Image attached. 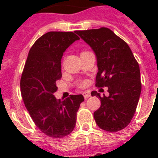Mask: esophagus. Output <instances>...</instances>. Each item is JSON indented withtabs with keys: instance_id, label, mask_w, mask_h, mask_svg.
Segmentation results:
<instances>
[{
	"instance_id": "obj_1",
	"label": "esophagus",
	"mask_w": 158,
	"mask_h": 158,
	"mask_svg": "<svg viewBox=\"0 0 158 158\" xmlns=\"http://www.w3.org/2000/svg\"><path fill=\"white\" fill-rule=\"evenodd\" d=\"M83 95H84V98L85 99L89 98V97H91V94H90L89 92H84V93H83Z\"/></svg>"
}]
</instances>
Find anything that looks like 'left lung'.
<instances>
[{
    "mask_svg": "<svg viewBox=\"0 0 158 158\" xmlns=\"http://www.w3.org/2000/svg\"><path fill=\"white\" fill-rule=\"evenodd\" d=\"M94 52L98 63L96 87H107L109 96L100 98L101 106L94 113L97 125L108 132L123 130L135 115L140 94V70L130 47L107 28L76 31Z\"/></svg>",
    "mask_w": 158,
    "mask_h": 158,
    "instance_id": "left-lung-1",
    "label": "left lung"
}]
</instances>
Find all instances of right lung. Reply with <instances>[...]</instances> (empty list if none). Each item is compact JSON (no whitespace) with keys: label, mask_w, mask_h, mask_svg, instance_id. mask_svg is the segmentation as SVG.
<instances>
[{"label":"right lung","mask_w":158,"mask_h":158,"mask_svg":"<svg viewBox=\"0 0 158 158\" xmlns=\"http://www.w3.org/2000/svg\"><path fill=\"white\" fill-rule=\"evenodd\" d=\"M79 38L72 32H48L29 50L20 79L23 102L32 120L49 137L63 138L74 130L82 94L64 101L54 96L56 82L61 78L63 53Z\"/></svg>","instance_id":"obj_1"}]
</instances>
